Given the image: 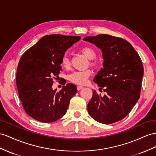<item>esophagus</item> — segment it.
Returning <instances> with one entry per match:
<instances>
[{"instance_id":"34e87169","label":"esophagus","mask_w":156,"mask_h":156,"mask_svg":"<svg viewBox=\"0 0 156 156\" xmlns=\"http://www.w3.org/2000/svg\"><path fill=\"white\" fill-rule=\"evenodd\" d=\"M83 88V86H77V90L79 91V90H80L81 89H82Z\"/></svg>"}]
</instances>
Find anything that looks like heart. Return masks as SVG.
Returning <instances> with one entry per match:
<instances>
[{"label":"heart","mask_w":156,"mask_h":156,"mask_svg":"<svg viewBox=\"0 0 156 156\" xmlns=\"http://www.w3.org/2000/svg\"><path fill=\"white\" fill-rule=\"evenodd\" d=\"M81 52L86 57L92 60L96 57V53L95 51L90 47H84L81 49ZM61 66L65 69H69L70 66V62L69 57L66 55H64L61 62ZM96 63L95 62H91L90 65L91 66H95ZM91 75V71L90 69L82 71H74L73 73H70L68 76V80H69L78 85H84L87 82L89 78Z\"/></svg>","instance_id":"b5f03b06"}]
</instances>
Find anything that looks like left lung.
Returning a JSON list of instances; mask_svg holds the SVG:
<instances>
[{
	"label": "left lung",
	"instance_id": "8db88e82",
	"mask_svg": "<svg viewBox=\"0 0 156 156\" xmlns=\"http://www.w3.org/2000/svg\"><path fill=\"white\" fill-rule=\"evenodd\" d=\"M83 40L102 51L103 68L94 82L106 92L101 97L96 91L87 104V112L103 124L116 122L130 113L140 98L144 67L139 55L122 38L107 34L89 36Z\"/></svg>",
	"mask_w": 156,
	"mask_h": 156
}]
</instances>
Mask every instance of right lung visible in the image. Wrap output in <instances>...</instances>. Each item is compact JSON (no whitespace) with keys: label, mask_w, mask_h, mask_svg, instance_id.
I'll return each instance as SVG.
<instances>
[{"label":"right lung","mask_w":156,"mask_h":156,"mask_svg":"<svg viewBox=\"0 0 156 156\" xmlns=\"http://www.w3.org/2000/svg\"><path fill=\"white\" fill-rule=\"evenodd\" d=\"M80 36L47 35L22 56L16 82L19 98L26 113L42 122H52L66 113L76 86L67 83L59 91L53 90V79L61 70V59L66 51L78 42ZM63 85L66 83L62 82Z\"/></svg>","instance_id":"add662e5"}]
</instances>
